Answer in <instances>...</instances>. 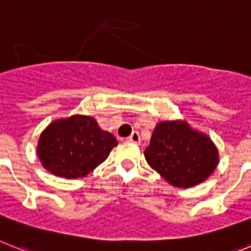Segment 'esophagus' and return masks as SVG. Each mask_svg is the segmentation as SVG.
<instances>
[{"label":"esophagus","instance_id":"34e87169","mask_svg":"<svg viewBox=\"0 0 251 251\" xmlns=\"http://www.w3.org/2000/svg\"><path fill=\"white\" fill-rule=\"evenodd\" d=\"M129 142H132V143H140V135L138 131H132L131 135L127 138Z\"/></svg>","mask_w":251,"mask_h":251}]
</instances>
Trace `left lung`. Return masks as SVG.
Returning a JSON list of instances; mask_svg holds the SVG:
<instances>
[{"mask_svg":"<svg viewBox=\"0 0 251 251\" xmlns=\"http://www.w3.org/2000/svg\"><path fill=\"white\" fill-rule=\"evenodd\" d=\"M144 156L151 168L179 188L203 182L218 165L213 142L180 121L160 122Z\"/></svg>","mask_w":251,"mask_h":251,"instance_id":"8db88e82","label":"left lung"}]
</instances>
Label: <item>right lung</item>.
Segmentation results:
<instances>
[{
    "instance_id": "1",
    "label": "right lung",
    "mask_w": 251,
    "mask_h": 251,
    "mask_svg": "<svg viewBox=\"0 0 251 251\" xmlns=\"http://www.w3.org/2000/svg\"><path fill=\"white\" fill-rule=\"evenodd\" d=\"M117 140L89 116L54 121L40 136L38 157L45 169L62 178H82L100 165Z\"/></svg>"
}]
</instances>
